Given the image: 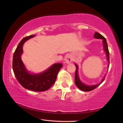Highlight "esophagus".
Masks as SVG:
<instances>
[{
    "instance_id": "1",
    "label": "esophagus",
    "mask_w": 123,
    "mask_h": 123,
    "mask_svg": "<svg viewBox=\"0 0 123 123\" xmlns=\"http://www.w3.org/2000/svg\"><path fill=\"white\" fill-rule=\"evenodd\" d=\"M65 61L67 63H68V64H69L71 63V62H72V59L71 56H70V55H66V56H65Z\"/></svg>"
}]
</instances>
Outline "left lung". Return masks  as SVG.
I'll list each match as a JSON object with an SVG mask.
<instances>
[{"instance_id": "obj_1", "label": "left lung", "mask_w": 123, "mask_h": 123, "mask_svg": "<svg viewBox=\"0 0 123 123\" xmlns=\"http://www.w3.org/2000/svg\"><path fill=\"white\" fill-rule=\"evenodd\" d=\"M94 37H95L96 38H100V39L103 40L104 50H105V51L106 52V54L107 60H108L109 62L108 66H109V63H110V62H109V60H110V58H109V51L108 49V46H107L106 40L105 39V38L102 35L100 34V33L98 32H95V35H94ZM75 67H76V70H75V83L77 86V87H78V88L80 90L83 91H86V92L91 91L95 89L96 87H98V86H100V84L104 81V80H105V78H104L100 84H98V85H93V86L85 85V84L82 83L81 81L80 80V79H79L78 75V66H77V65L75 64Z\"/></svg>"}]
</instances>
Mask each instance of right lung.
<instances>
[{
	"label": "right lung",
	"instance_id": "add662e5",
	"mask_svg": "<svg viewBox=\"0 0 123 123\" xmlns=\"http://www.w3.org/2000/svg\"><path fill=\"white\" fill-rule=\"evenodd\" d=\"M35 36L25 37L20 41L13 54V70L18 82L25 88L35 92L45 91L54 84L63 65L61 63L54 64L46 71L38 74H31L28 73L22 61L21 55L23 53V43Z\"/></svg>",
	"mask_w": 123,
	"mask_h": 123
}]
</instances>
